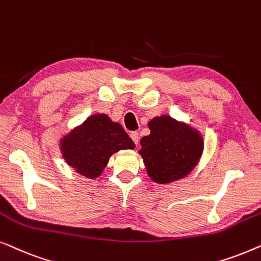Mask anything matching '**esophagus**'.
<instances>
[{
	"mask_svg": "<svg viewBox=\"0 0 261 261\" xmlns=\"http://www.w3.org/2000/svg\"><path fill=\"white\" fill-rule=\"evenodd\" d=\"M130 138H132V140H133L135 145H139V141H140V137H139L138 132H133V133H130Z\"/></svg>",
	"mask_w": 261,
	"mask_h": 261,
	"instance_id": "esophagus-1",
	"label": "esophagus"
}]
</instances>
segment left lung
Returning a JSON list of instances; mask_svg holds the SVG:
<instances>
[{
	"mask_svg": "<svg viewBox=\"0 0 261 261\" xmlns=\"http://www.w3.org/2000/svg\"><path fill=\"white\" fill-rule=\"evenodd\" d=\"M148 127L151 134L141 139L139 151L148 176L164 184L190 173L202 154L201 135L170 116L154 117Z\"/></svg>",
	"mask_w": 261,
	"mask_h": 261,
	"instance_id": "left-lung-1",
	"label": "left lung"
}]
</instances>
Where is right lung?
I'll use <instances>...</instances> for the list:
<instances>
[{"mask_svg":"<svg viewBox=\"0 0 261 261\" xmlns=\"http://www.w3.org/2000/svg\"><path fill=\"white\" fill-rule=\"evenodd\" d=\"M60 147L66 163L92 179L102 173L110 155L120 149H133L135 145L120 123L106 114H96L64 137Z\"/></svg>","mask_w":261,"mask_h":261,"instance_id":"obj_1","label":"right lung"}]
</instances>
